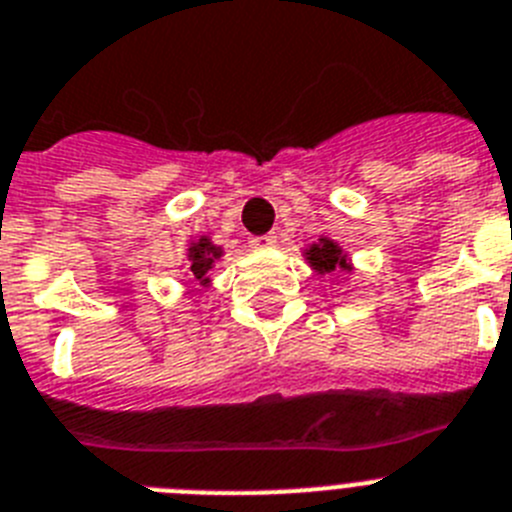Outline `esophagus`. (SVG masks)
<instances>
[{
  "label": "esophagus",
  "mask_w": 512,
  "mask_h": 512,
  "mask_svg": "<svg viewBox=\"0 0 512 512\" xmlns=\"http://www.w3.org/2000/svg\"><path fill=\"white\" fill-rule=\"evenodd\" d=\"M273 244H275L273 234H262V237H250V247H252V250H268V247H273Z\"/></svg>",
  "instance_id": "esophagus-1"
}]
</instances>
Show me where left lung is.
Segmentation results:
<instances>
[{
    "label": "left lung",
    "mask_w": 512,
    "mask_h": 512,
    "mask_svg": "<svg viewBox=\"0 0 512 512\" xmlns=\"http://www.w3.org/2000/svg\"><path fill=\"white\" fill-rule=\"evenodd\" d=\"M306 260H309V265L314 270H319V273H332V270L340 265L342 270H348V257L342 255V250L337 247V242H332V239H319L317 244H311L309 250H306Z\"/></svg>",
    "instance_id": "1"
}]
</instances>
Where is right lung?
Segmentation results:
<instances>
[{
    "label": "right lung",
    "instance_id": "add662e5",
    "mask_svg": "<svg viewBox=\"0 0 512 512\" xmlns=\"http://www.w3.org/2000/svg\"><path fill=\"white\" fill-rule=\"evenodd\" d=\"M221 257V247L211 244V239L201 237L198 242H193L190 247V273H193L195 281L208 283V270L213 268V260Z\"/></svg>",
    "mask_w": 512,
    "mask_h": 512
}]
</instances>
